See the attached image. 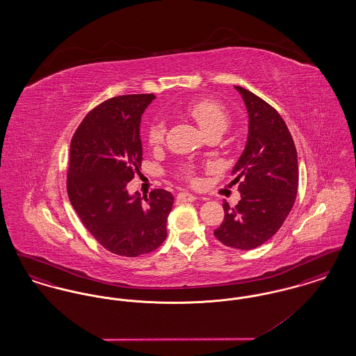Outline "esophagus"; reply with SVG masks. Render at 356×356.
Segmentation results:
<instances>
[{"instance_id": "1", "label": "esophagus", "mask_w": 356, "mask_h": 356, "mask_svg": "<svg viewBox=\"0 0 356 356\" xmlns=\"http://www.w3.org/2000/svg\"><path fill=\"white\" fill-rule=\"evenodd\" d=\"M176 200L180 203H192L196 200V196H193L192 193H188V192H181L176 196Z\"/></svg>"}]
</instances>
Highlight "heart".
<instances>
[{"instance_id": "1", "label": "heart", "mask_w": 356, "mask_h": 356, "mask_svg": "<svg viewBox=\"0 0 356 356\" xmlns=\"http://www.w3.org/2000/svg\"><path fill=\"white\" fill-rule=\"evenodd\" d=\"M184 111L189 118H192L197 122V125L202 128V131L207 136L211 134L221 135L231 122V118L227 109L221 105L220 102L212 99H200V100L191 102L186 104ZM164 136H165V122L161 120L153 121L147 132L148 144L151 147L160 145L164 141ZM183 176L188 180H192V176H193L192 168L186 167L183 170Z\"/></svg>"}]
</instances>
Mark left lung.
Here are the masks:
<instances>
[{
    "mask_svg": "<svg viewBox=\"0 0 356 356\" xmlns=\"http://www.w3.org/2000/svg\"><path fill=\"white\" fill-rule=\"evenodd\" d=\"M248 112V138L232 175L240 202L222 204L215 236L224 245L252 250L271 238L287 219L298 192V153L282 116L252 92L235 86Z\"/></svg>",
    "mask_w": 356,
    "mask_h": 356,
    "instance_id": "8db88e82",
    "label": "left lung"
}]
</instances>
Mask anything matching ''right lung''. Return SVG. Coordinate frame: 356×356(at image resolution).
I'll return each mask as SVG.
<instances>
[{"mask_svg":"<svg viewBox=\"0 0 356 356\" xmlns=\"http://www.w3.org/2000/svg\"><path fill=\"white\" fill-rule=\"evenodd\" d=\"M154 95H125L92 109L70 141L69 200L90 232L112 254L136 257L159 248L167 237L173 196L153 189L149 196L128 183L140 172V122Z\"/></svg>","mask_w":356,"mask_h":356,"instance_id":"obj_1","label":"right lung"}]
</instances>
